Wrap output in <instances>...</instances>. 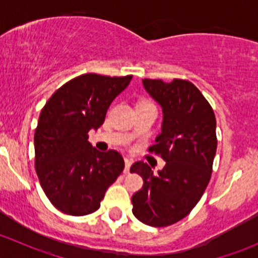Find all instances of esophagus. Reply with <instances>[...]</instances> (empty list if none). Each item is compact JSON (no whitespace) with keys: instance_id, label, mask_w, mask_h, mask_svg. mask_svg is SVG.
<instances>
[{"instance_id":"obj_1","label":"esophagus","mask_w":258,"mask_h":258,"mask_svg":"<svg viewBox=\"0 0 258 258\" xmlns=\"http://www.w3.org/2000/svg\"><path fill=\"white\" fill-rule=\"evenodd\" d=\"M132 166V160L131 158H124V173H128L130 172V168Z\"/></svg>"}]
</instances>
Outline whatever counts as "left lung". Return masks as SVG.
Segmentation results:
<instances>
[{"label":"left lung","instance_id":"obj_1","mask_svg":"<svg viewBox=\"0 0 258 258\" xmlns=\"http://www.w3.org/2000/svg\"><path fill=\"white\" fill-rule=\"evenodd\" d=\"M148 95L162 107V132L148 148L166 161L157 173L139 161L131 172L144 178L132 196L135 217L152 227L173 225L201 200L217 148L216 117L199 88L186 80H142Z\"/></svg>","mask_w":258,"mask_h":258}]
</instances>
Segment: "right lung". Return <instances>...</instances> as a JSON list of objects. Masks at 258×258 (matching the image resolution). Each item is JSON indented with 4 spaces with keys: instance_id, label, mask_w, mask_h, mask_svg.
Masks as SVG:
<instances>
[{
    "instance_id": "right-lung-1",
    "label": "right lung",
    "mask_w": 258,
    "mask_h": 258,
    "mask_svg": "<svg viewBox=\"0 0 258 258\" xmlns=\"http://www.w3.org/2000/svg\"><path fill=\"white\" fill-rule=\"evenodd\" d=\"M132 80L81 75L46 102L35 131V167L42 189L61 212L85 216L100 209L105 192L124 168L117 151L100 152L88 131L103 123L112 101Z\"/></svg>"
}]
</instances>
